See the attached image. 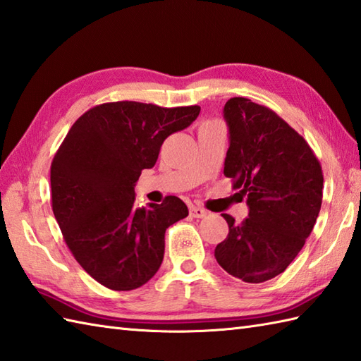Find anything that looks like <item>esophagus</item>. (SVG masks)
<instances>
[{
  "mask_svg": "<svg viewBox=\"0 0 361 361\" xmlns=\"http://www.w3.org/2000/svg\"><path fill=\"white\" fill-rule=\"evenodd\" d=\"M190 216L195 219H203L208 216V211L200 208V206H190Z\"/></svg>",
  "mask_w": 361,
  "mask_h": 361,
  "instance_id": "1",
  "label": "esophagus"
}]
</instances>
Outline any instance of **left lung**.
<instances>
[{
	"mask_svg": "<svg viewBox=\"0 0 361 361\" xmlns=\"http://www.w3.org/2000/svg\"><path fill=\"white\" fill-rule=\"evenodd\" d=\"M229 149L224 173L247 197L248 217L234 224L214 255L243 282L259 283L286 271L315 226L323 202V171L307 141L286 121L247 97L225 104Z\"/></svg>",
	"mask_w": 361,
	"mask_h": 361,
	"instance_id": "obj_1",
	"label": "left lung"
}]
</instances>
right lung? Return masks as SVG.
Returning <instances> with one entry per match:
<instances>
[{
    "label": "right lung",
    "instance_id": "right-lung-1",
    "mask_svg": "<svg viewBox=\"0 0 361 361\" xmlns=\"http://www.w3.org/2000/svg\"><path fill=\"white\" fill-rule=\"evenodd\" d=\"M198 113V105H96L59 147L51 164L54 216L74 259L104 287L128 291L149 282L163 262L166 229L188 217L175 195L135 208V185L142 169L155 166L166 137Z\"/></svg>",
    "mask_w": 361,
    "mask_h": 361
}]
</instances>
